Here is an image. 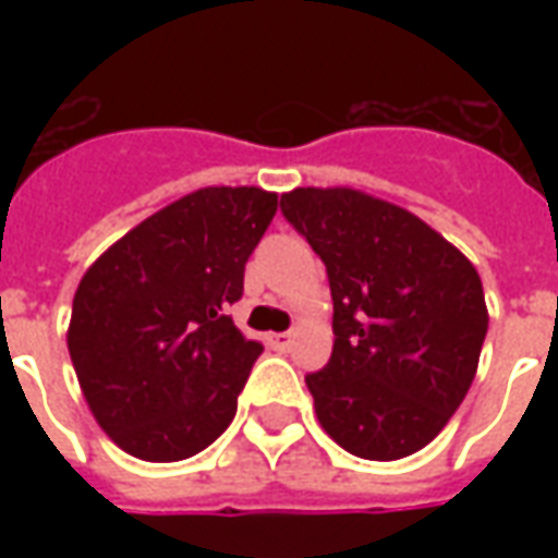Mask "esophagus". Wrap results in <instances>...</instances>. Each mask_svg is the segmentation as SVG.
<instances>
[{
    "label": "esophagus",
    "instance_id": "obj_1",
    "mask_svg": "<svg viewBox=\"0 0 558 558\" xmlns=\"http://www.w3.org/2000/svg\"><path fill=\"white\" fill-rule=\"evenodd\" d=\"M292 340H295V335H292V331H275V335H268V343H271V347L280 352L290 350Z\"/></svg>",
    "mask_w": 558,
    "mask_h": 558
}]
</instances>
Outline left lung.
Returning a JSON list of instances; mask_svg holds the SVG:
<instances>
[{
  "instance_id": "1",
  "label": "left lung",
  "mask_w": 558,
  "mask_h": 558,
  "mask_svg": "<svg viewBox=\"0 0 558 558\" xmlns=\"http://www.w3.org/2000/svg\"><path fill=\"white\" fill-rule=\"evenodd\" d=\"M280 211L326 263L335 302L331 359L304 376L316 418L364 460L415 454L478 371V271L412 211L352 187H295Z\"/></svg>"
}]
</instances>
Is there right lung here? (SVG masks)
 <instances>
[{
    "instance_id": "obj_1",
    "label": "right lung",
    "mask_w": 558,
    "mask_h": 558,
    "mask_svg": "<svg viewBox=\"0 0 558 558\" xmlns=\"http://www.w3.org/2000/svg\"><path fill=\"white\" fill-rule=\"evenodd\" d=\"M278 211L263 187H203L104 251L74 295L68 352L122 451L172 463L230 427L263 352L232 326L244 263Z\"/></svg>"
}]
</instances>
